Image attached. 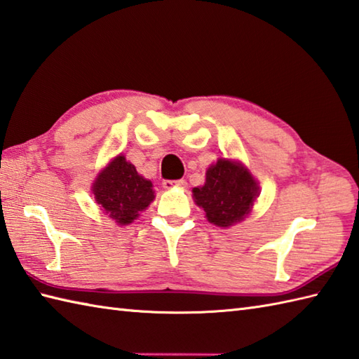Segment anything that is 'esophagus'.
<instances>
[{
  "label": "esophagus",
  "mask_w": 359,
  "mask_h": 359,
  "mask_svg": "<svg viewBox=\"0 0 359 359\" xmlns=\"http://www.w3.org/2000/svg\"><path fill=\"white\" fill-rule=\"evenodd\" d=\"M182 186H186L184 180H164L163 181L164 189H173V187H182Z\"/></svg>",
  "instance_id": "1"
}]
</instances>
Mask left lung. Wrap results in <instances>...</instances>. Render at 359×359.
I'll use <instances>...</instances> for the list:
<instances>
[{"label":"left lung","instance_id":"obj_1","mask_svg":"<svg viewBox=\"0 0 359 359\" xmlns=\"http://www.w3.org/2000/svg\"><path fill=\"white\" fill-rule=\"evenodd\" d=\"M257 195V182L251 173L229 159H218L210 165L204 186L194 189L195 203L204 209L212 224L222 228L243 220Z\"/></svg>","mask_w":359,"mask_h":359}]
</instances>
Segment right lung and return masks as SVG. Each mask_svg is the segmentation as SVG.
I'll use <instances>...</instances> for the list:
<instances>
[{"instance_id":"obj_1","label":"right lung","mask_w":359,"mask_h":359,"mask_svg":"<svg viewBox=\"0 0 359 359\" xmlns=\"http://www.w3.org/2000/svg\"><path fill=\"white\" fill-rule=\"evenodd\" d=\"M151 182L122 155L111 161L93 186L96 201L119 224H128L155 198Z\"/></svg>"}]
</instances>
